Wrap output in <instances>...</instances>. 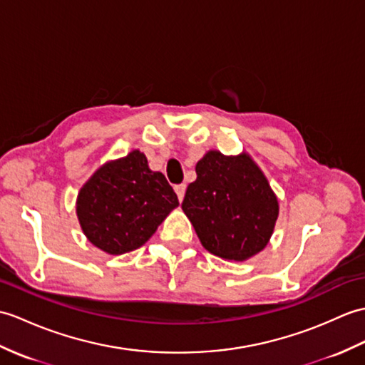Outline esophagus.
<instances>
[{
    "mask_svg": "<svg viewBox=\"0 0 365 365\" xmlns=\"http://www.w3.org/2000/svg\"><path fill=\"white\" fill-rule=\"evenodd\" d=\"M174 190H175V192H177V197H179V200L182 202V200H183V196H185V191H186V185H185V183L175 185Z\"/></svg>",
    "mask_w": 365,
    "mask_h": 365,
    "instance_id": "obj_1",
    "label": "esophagus"
}]
</instances>
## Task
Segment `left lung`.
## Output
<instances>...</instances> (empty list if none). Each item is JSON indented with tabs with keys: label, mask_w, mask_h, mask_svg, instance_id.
<instances>
[{
	"label": "left lung",
	"mask_w": 365,
	"mask_h": 365,
	"mask_svg": "<svg viewBox=\"0 0 365 365\" xmlns=\"http://www.w3.org/2000/svg\"><path fill=\"white\" fill-rule=\"evenodd\" d=\"M182 210L213 255L245 261L266 247L278 217V200L249 154L210 150L196 165Z\"/></svg>",
	"instance_id": "8db88e82"
}]
</instances>
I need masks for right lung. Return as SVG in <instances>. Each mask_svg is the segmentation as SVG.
Wrapping results in <instances>:
<instances>
[{
    "label": "right lung",
    "mask_w": 365,
    "mask_h": 365,
    "mask_svg": "<svg viewBox=\"0 0 365 365\" xmlns=\"http://www.w3.org/2000/svg\"><path fill=\"white\" fill-rule=\"evenodd\" d=\"M179 205L162 173L140 150L101 166L82 186L76 211L88 241L110 255L141 247Z\"/></svg>",
    "instance_id": "1"
}]
</instances>
